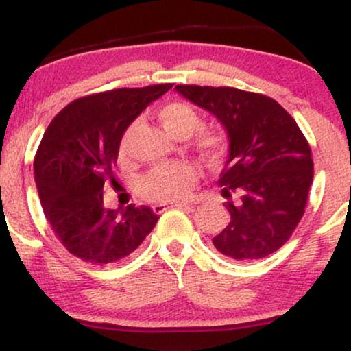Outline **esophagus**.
Listing matches in <instances>:
<instances>
[{
	"label": "esophagus",
	"instance_id": "34e87169",
	"mask_svg": "<svg viewBox=\"0 0 351 351\" xmlns=\"http://www.w3.org/2000/svg\"><path fill=\"white\" fill-rule=\"evenodd\" d=\"M191 204L189 203H183V201H176V203H167V204H155L153 206V211L156 213V215H162L163 211H167L168 208H189Z\"/></svg>",
	"mask_w": 351,
	"mask_h": 351
}]
</instances>
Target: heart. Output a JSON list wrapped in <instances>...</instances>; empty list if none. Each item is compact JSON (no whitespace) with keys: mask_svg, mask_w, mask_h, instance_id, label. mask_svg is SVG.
<instances>
[{"mask_svg":"<svg viewBox=\"0 0 351 351\" xmlns=\"http://www.w3.org/2000/svg\"><path fill=\"white\" fill-rule=\"evenodd\" d=\"M160 122L176 138H188L198 130L193 138V147L198 156L206 165H219L229 153V138L221 130H201L203 117L195 107L186 102L167 104L158 112ZM135 123L125 132L122 152H127ZM195 170L186 163H163L152 168L140 181V191L153 203H168L186 198L195 184Z\"/></svg>","mask_w":351,"mask_h":351,"instance_id":"1","label":"heart"}]
</instances>
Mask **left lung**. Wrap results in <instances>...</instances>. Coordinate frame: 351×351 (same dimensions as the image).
<instances>
[{
	"mask_svg": "<svg viewBox=\"0 0 351 351\" xmlns=\"http://www.w3.org/2000/svg\"><path fill=\"white\" fill-rule=\"evenodd\" d=\"M183 97L217 117L229 158L217 183L231 221L213 244L236 261L267 257L289 241L307 206L313 162L310 145L279 102L234 87L180 86ZM240 196L232 203V195Z\"/></svg>",
	"mask_w": 351,
	"mask_h": 351,
	"instance_id": "8db88e82",
	"label": "left lung"
}]
</instances>
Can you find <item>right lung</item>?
<instances>
[{
    "label": "right lung",
    "mask_w": 351,
    "mask_h": 351,
    "mask_svg": "<svg viewBox=\"0 0 351 351\" xmlns=\"http://www.w3.org/2000/svg\"><path fill=\"white\" fill-rule=\"evenodd\" d=\"M171 84L112 88L75 99L44 132L34 156V178L47 223L60 244L79 259L112 264L132 254L155 228L148 206L104 208V184L115 181L114 165L123 132Z\"/></svg>",
    "instance_id": "obj_1"
}]
</instances>
